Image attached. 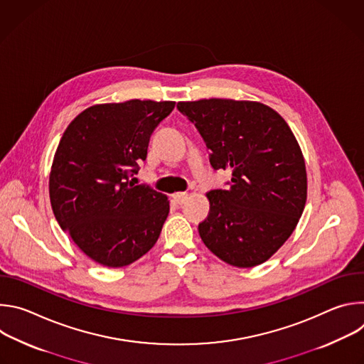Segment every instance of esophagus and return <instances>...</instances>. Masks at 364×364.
Returning <instances> with one entry per match:
<instances>
[{
  "label": "esophagus",
  "instance_id": "1",
  "mask_svg": "<svg viewBox=\"0 0 364 364\" xmlns=\"http://www.w3.org/2000/svg\"><path fill=\"white\" fill-rule=\"evenodd\" d=\"M187 196H188L187 193H176V194H173V201H174L176 204L181 205V204L186 201Z\"/></svg>",
  "mask_w": 364,
  "mask_h": 364
}]
</instances>
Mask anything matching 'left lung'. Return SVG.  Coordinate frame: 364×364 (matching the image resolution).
Segmentation results:
<instances>
[{
  "mask_svg": "<svg viewBox=\"0 0 364 364\" xmlns=\"http://www.w3.org/2000/svg\"><path fill=\"white\" fill-rule=\"evenodd\" d=\"M215 170L232 168L228 190H212L210 213L198 225L204 245L237 268L269 259L294 232L306 200L301 148L284 118L259 102H178Z\"/></svg>",
  "mask_w": 364,
  "mask_h": 364,
  "instance_id": "1",
  "label": "left lung"
}]
</instances>
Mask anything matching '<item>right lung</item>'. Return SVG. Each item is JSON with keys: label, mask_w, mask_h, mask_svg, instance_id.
I'll return each mask as SVG.
<instances>
[{"label": "right lung", "mask_w": 364, "mask_h": 364, "mask_svg": "<svg viewBox=\"0 0 364 364\" xmlns=\"http://www.w3.org/2000/svg\"><path fill=\"white\" fill-rule=\"evenodd\" d=\"M176 102L132 99L85 109L65 131L50 173V201L62 230L95 262L121 268L157 242L167 196L135 184L149 136Z\"/></svg>", "instance_id": "1"}]
</instances>
